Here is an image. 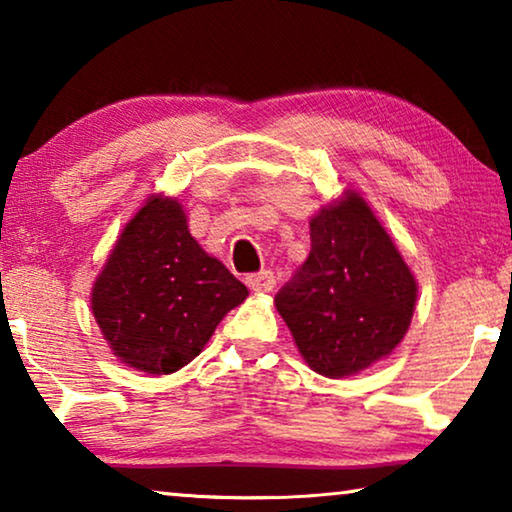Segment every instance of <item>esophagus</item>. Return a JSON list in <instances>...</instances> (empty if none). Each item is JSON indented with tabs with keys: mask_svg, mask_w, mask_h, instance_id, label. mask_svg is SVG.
<instances>
[{
	"mask_svg": "<svg viewBox=\"0 0 512 512\" xmlns=\"http://www.w3.org/2000/svg\"><path fill=\"white\" fill-rule=\"evenodd\" d=\"M244 282H247L251 291H272V289H275V272H272V270L251 272V275H247Z\"/></svg>",
	"mask_w": 512,
	"mask_h": 512,
	"instance_id": "obj_1",
	"label": "esophagus"
}]
</instances>
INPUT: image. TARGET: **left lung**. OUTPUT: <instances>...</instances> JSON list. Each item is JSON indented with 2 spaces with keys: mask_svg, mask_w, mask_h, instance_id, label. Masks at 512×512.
Wrapping results in <instances>:
<instances>
[{
  "mask_svg": "<svg viewBox=\"0 0 512 512\" xmlns=\"http://www.w3.org/2000/svg\"><path fill=\"white\" fill-rule=\"evenodd\" d=\"M310 256L277 291L293 340L326 377L391 354L408 331L415 277L361 195L345 191L310 223Z\"/></svg>",
  "mask_w": 512,
  "mask_h": 512,
  "instance_id": "1",
  "label": "left lung"
}]
</instances>
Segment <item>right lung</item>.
Listing matches in <instances>:
<instances>
[{
	"mask_svg": "<svg viewBox=\"0 0 512 512\" xmlns=\"http://www.w3.org/2000/svg\"><path fill=\"white\" fill-rule=\"evenodd\" d=\"M247 293L193 240L179 202L153 195L125 226L90 303L118 359L167 375L202 352Z\"/></svg>",
	"mask_w": 512,
	"mask_h": 512,
	"instance_id": "obj_1",
	"label": "right lung"
}]
</instances>
